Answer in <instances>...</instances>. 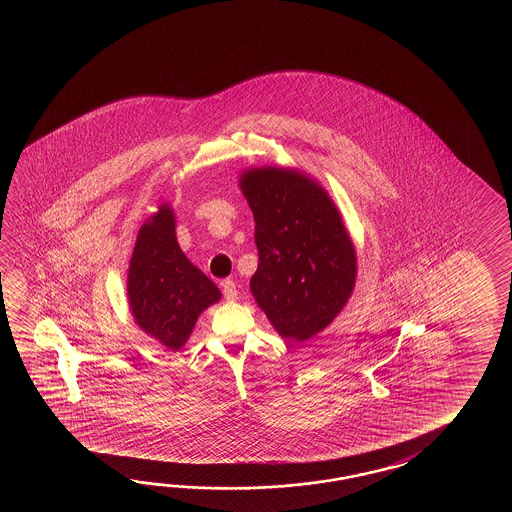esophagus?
Here are the masks:
<instances>
[{"mask_svg": "<svg viewBox=\"0 0 512 512\" xmlns=\"http://www.w3.org/2000/svg\"><path fill=\"white\" fill-rule=\"evenodd\" d=\"M221 291H223V296H225L227 300H234L236 294H238L236 283L232 282V280H225V282L221 283Z\"/></svg>", "mask_w": 512, "mask_h": 512, "instance_id": "obj_1", "label": "esophagus"}]
</instances>
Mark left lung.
<instances>
[{
    "instance_id": "obj_1",
    "label": "left lung",
    "mask_w": 512,
    "mask_h": 512,
    "mask_svg": "<svg viewBox=\"0 0 512 512\" xmlns=\"http://www.w3.org/2000/svg\"><path fill=\"white\" fill-rule=\"evenodd\" d=\"M254 214L258 269L251 291L274 329L307 340L326 329L353 293L357 254L326 190L289 168L240 177Z\"/></svg>"
}]
</instances>
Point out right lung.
Masks as SVG:
<instances>
[{
    "label": "right lung",
    "instance_id": "obj_1",
    "mask_svg": "<svg viewBox=\"0 0 512 512\" xmlns=\"http://www.w3.org/2000/svg\"><path fill=\"white\" fill-rule=\"evenodd\" d=\"M219 298L216 283L181 251L172 208L161 205L142 225L131 254L128 302L137 326L177 351L190 337L197 316Z\"/></svg>",
    "mask_w": 512,
    "mask_h": 512
}]
</instances>
